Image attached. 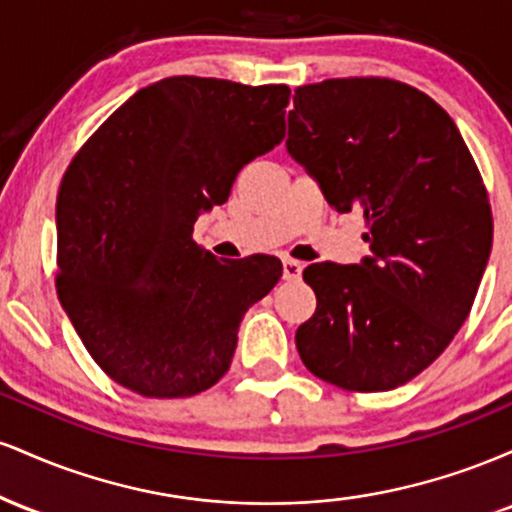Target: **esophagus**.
Returning <instances> with one entry per match:
<instances>
[{
	"mask_svg": "<svg viewBox=\"0 0 512 512\" xmlns=\"http://www.w3.org/2000/svg\"><path fill=\"white\" fill-rule=\"evenodd\" d=\"M301 272H303V264L296 262V260H291V257H286V260H284V279L286 281L298 279V276H301Z\"/></svg>",
	"mask_w": 512,
	"mask_h": 512,
	"instance_id": "1",
	"label": "esophagus"
}]
</instances>
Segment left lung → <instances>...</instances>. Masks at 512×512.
I'll return each mask as SVG.
<instances>
[{
    "label": "left lung",
    "instance_id": "left-lung-1",
    "mask_svg": "<svg viewBox=\"0 0 512 512\" xmlns=\"http://www.w3.org/2000/svg\"><path fill=\"white\" fill-rule=\"evenodd\" d=\"M286 149L330 207L361 211L370 248L305 267L317 308L296 332L301 361L342 390H395L472 310L493 240L477 163L433 98L380 76L296 88Z\"/></svg>",
    "mask_w": 512,
    "mask_h": 512
}]
</instances>
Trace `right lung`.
<instances>
[{
  "instance_id": "right-lung-1",
  "label": "right lung",
  "mask_w": 512,
  "mask_h": 512,
  "mask_svg": "<svg viewBox=\"0 0 512 512\" xmlns=\"http://www.w3.org/2000/svg\"><path fill=\"white\" fill-rule=\"evenodd\" d=\"M284 84L170 76L134 93L72 158L57 192V296L115 383L192 397L231 366L245 310L281 279L269 255L216 260L199 214L286 134Z\"/></svg>"
}]
</instances>
